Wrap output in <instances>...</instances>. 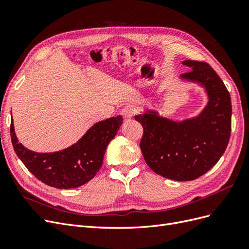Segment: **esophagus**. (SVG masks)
<instances>
[{
    "instance_id": "34e87169",
    "label": "esophagus",
    "mask_w": 249,
    "mask_h": 249,
    "mask_svg": "<svg viewBox=\"0 0 249 249\" xmlns=\"http://www.w3.org/2000/svg\"><path fill=\"white\" fill-rule=\"evenodd\" d=\"M137 113V109L135 108L132 105H127L123 110H122V115L124 118H131Z\"/></svg>"
}]
</instances>
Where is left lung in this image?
I'll return each instance as SVG.
<instances>
[{
  "label": "left lung",
  "instance_id": "left-lung-1",
  "mask_svg": "<svg viewBox=\"0 0 249 249\" xmlns=\"http://www.w3.org/2000/svg\"><path fill=\"white\" fill-rule=\"evenodd\" d=\"M190 71L180 78L206 87L209 103L197 117L176 123L147 111L135 119L141 124L140 148L149 168L175 180H193L205 175L225 152L231 130L229 90L205 61L186 60Z\"/></svg>",
  "mask_w": 249,
  "mask_h": 249
}]
</instances>
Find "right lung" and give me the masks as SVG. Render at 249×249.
Returning a JSON list of instances; mask_svg holds the SVG:
<instances>
[{"instance_id":"add662e5","label":"right lung","mask_w":249,"mask_h":249,"mask_svg":"<svg viewBox=\"0 0 249 249\" xmlns=\"http://www.w3.org/2000/svg\"><path fill=\"white\" fill-rule=\"evenodd\" d=\"M124 122L118 115L95 124L77 143L56 153L41 154L29 150L18 143L10 124L11 141L18 157L32 175L48 186L71 189L93 178L103 165L109 142Z\"/></svg>"}]
</instances>
